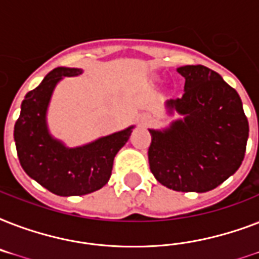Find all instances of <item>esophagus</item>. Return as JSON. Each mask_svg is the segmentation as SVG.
Segmentation results:
<instances>
[{
    "instance_id": "1",
    "label": "esophagus",
    "mask_w": 259,
    "mask_h": 259,
    "mask_svg": "<svg viewBox=\"0 0 259 259\" xmlns=\"http://www.w3.org/2000/svg\"><path fill=\"white\" fill-rule=\"evenodd\" d=\"M150 119H152V117H150V114H148V113L142 114L141 117H140V122H141L142 125H146V123H149Z\"/></svg>"
}]
</instances>
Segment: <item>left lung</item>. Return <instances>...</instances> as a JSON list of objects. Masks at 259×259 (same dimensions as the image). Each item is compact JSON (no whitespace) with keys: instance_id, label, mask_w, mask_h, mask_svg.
<instances>
[{"instance_id":"1","label":"left lung","mask_w":259,"mask_h":259,"mask_svg":"<svg viewBox=\"0 0 259 259\" xmlns=\"http://www.w3.org/2000/svg\"><path fill=\"white\" fill-rule=\"evenodd\" d=\"M184 94L165 102L179 119L149 129L150 170L158 183L179 192H207L241 166L249 122L241 97L221 75L204 66H183Z\"/></svg>"}]
</instances>
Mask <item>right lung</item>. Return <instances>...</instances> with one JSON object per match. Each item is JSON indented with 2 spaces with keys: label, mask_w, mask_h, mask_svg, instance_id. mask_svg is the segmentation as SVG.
Segmentation results:
<instances>
[{
  "label": "right lung",
  "mask_w": 259,
  "mask_h": 259,
  "mask_svg": "<svg viewBox=\"0 0 259 259\" xmlns=\"http://www.w3.org/2000/svg\"><path fill=\"white\" fill-rule=\"evenodd\" d=\"M80 68L58 67L26 94L14 125V142L22 169L59 196H80L107 184L115 154L134 125L86 145L70 148L50 133L47 113L54 90L63 78L82 75Z\"/></svg>",
  "instance_id": "add662e5"
}]
</instances>
